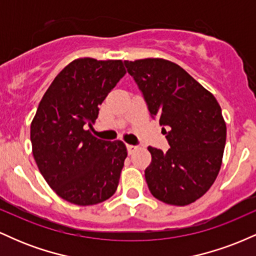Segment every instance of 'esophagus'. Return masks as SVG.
<instances>
[{"instance_id": "obj_1", "label": "esophagus", "mask_w": 256, "mask_h": 256, "mask_svg": "<svg viewBox=\"0 0 256 256\" xmlns=\"http://www.w3.org/2000/svg\"><path fill=\"white\" fill-rule=\"evenodd\" d=\"M126 148H128V154H134V152L137 150V146H132V144H126Z\"/></svg>"}]
</instances>
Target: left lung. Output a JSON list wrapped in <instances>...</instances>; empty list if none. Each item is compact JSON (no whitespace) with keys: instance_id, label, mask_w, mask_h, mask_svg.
I'll return each mask as SVG.
<instances>
[{"instance_id":"left-lung-1","label":"left lung","mask_w":256,"mask_h":256,"mask_svg":"<svg viewBox=\"0 0 256 256\" xmlns=\"http://www.w3.org/2000/svg\"><path fill=\"white\" fill-rule=\"evenodd\" d=\"M158 118L171 148L149 146L144 176L152 195L186 206L208 192L222 166L226 125L216 98L177 64L164 58L124 61Z\"/></svg>"}]
</instances>
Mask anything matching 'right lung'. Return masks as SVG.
I'll return each instance as SVG.
<instances>
[{
	"mask_svg": "<svg viewBox=\"0 0 256 256\" xmlns=\"http://www.w3.org/2000/svg\"><path fill=\"white\" fill-rule=\"evenodd\" d=\"M125 73L120 60L78 58L58 73L38 106L31 124L34 158L49 186L71 204H101L118 188L125 144L98 140L85 128Z\"/></svg>",
	"mask_w": 256,
	"mask_h": 256,
	"instance_id": "1",
	"label": "right lung"
}]
</instances>
